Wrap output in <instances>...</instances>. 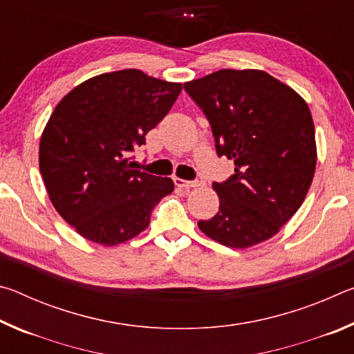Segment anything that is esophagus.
<instances>
[{
    "instance_id": "1",
    "label": "esophagus",
    "mask_w": 354,
    "mask_h": 354,
    "mask_svg": "<svg viewBox=\"0 0 354 354\" xmlns=\"http://www.w3.org/2000/svg\"><path fill=\"white\" fill-rule=\"evenodd\" d=\"M173 181H175V184L178 185V187H181V189L198 187V185L201 184L200 181H185V179H181V178H173Z\"/></svg>"
}]
</instances>
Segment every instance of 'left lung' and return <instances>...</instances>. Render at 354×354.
<instances>
[{"label":"left lung","mask_w":354,"mask_h":354,"mask_svg":"<svg viewBox=\"0 0 354 354\" xmlns=\"http://www.w3.org/2000/svg\"><path fill=\"white\" fill-rule=\"evenodd\" d=\"M184 91L209 120L217 154L236 165L230 179L212 184L218 212L198 227L230 248L268 241L298 211L314 178L306 101L262 70H218L185 82Z\"/></svg>","instance_id":"1"}]
</instances>
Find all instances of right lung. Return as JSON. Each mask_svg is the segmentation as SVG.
I'll list each match as a JSON object with an SVG mask.
<instances>
[{
  "mask_svg": "<svg viewBox=\"0 0 354 354\" xmlns=\"http://www.w3.org/2000/svg\"><path fill=\"white\" fill-rule=\"evenodd\" d=\"M181 91L128 68L93 76L59 101L40 137L39 167L53 206L77 234L112 247L147 230L175 184L133 170L128 154Z\"/></svg>",
  "mask_w": 354,
  "mask_h": 354,
  "instance_id": "right-lung-1",
  "label": "right lung"
}]
</instances>
